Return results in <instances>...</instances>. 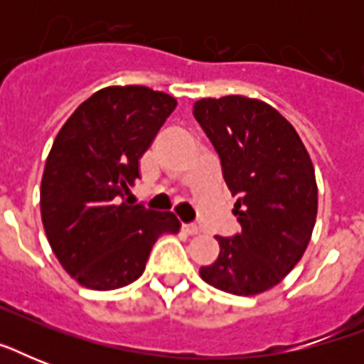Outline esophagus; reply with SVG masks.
<instances>
[{
    "mask_svg": "<svg viewBox=\"0 0 364 364\" xmlns=\"http://www.w3.org/2000/svg\"><path fill=\"white\" fill-rule=\"evenodd\" d=\"M181 228H183V230H185V232H187V234H196V232H198V230H200L198 225H194V223H183Z\"/></svg>",
    "mask_w": 364,
    "mask_h": 364,
    "instance_id": "1",
    "label": "esophagus"
}]
</instances>
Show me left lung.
Listing matches in <instances>:
<instances>
[{"instance_id":"8db88e82","label":"left lung","mask_w":364,"mask_h":364,"mask_svg":"<svg viewBox=\"0 0 364 364\" xmlns=\"http://www.w3.org/2000/svg\"><path fill=\"white\" fill-rule=\"evenodd\" d=\"M193 113L221 159L242 227L215 236L219 257L200 277L225 293L259 294L282 282L310 243L317 215L310 154L291 122L259 100L204 98Z\"/></svg>"}]
</instances>
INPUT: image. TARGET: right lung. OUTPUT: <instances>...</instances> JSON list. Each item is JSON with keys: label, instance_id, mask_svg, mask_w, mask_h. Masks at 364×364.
I'll return each mask as SVG.
<instances>
[{"label": "right lung", "instance_id": "obj_1", "mask_svg": "<svg viewBox=\"0 0 364 364\" xmlns=\"http://www.w3.org/2000/svg\"><path fill=\"white\" fill-rule=\"evenodd\" d=\"M176 105L147 87L102 88L54 139L41 179L43 227L60 264L85 287L111 291L136 282L154 242L179 230L170 211L121 202Z\"/></svg>", "mask_w": 364, "mask_h": 364}]
</instances>
